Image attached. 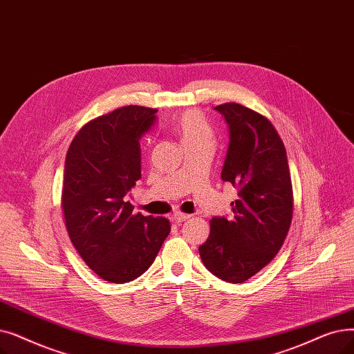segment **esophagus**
Listing matches in <instances>:
<instances>
[{"mask_svg":"<svg viewBox=\"0 0 354 354\" xmlns=\"http://www.w3.org/2000/svg\"><path fill=\"white\" fill-rule=\"evenodd\" d=\"M188 218H191V215L189 214H183V212H175L174 215H172V220L175 221V223H183V221H187Z\"/></svg>","mask_w":354,"mask_h":354,"instance_id":"obj_1","label":"esophagus"}]
</instances>
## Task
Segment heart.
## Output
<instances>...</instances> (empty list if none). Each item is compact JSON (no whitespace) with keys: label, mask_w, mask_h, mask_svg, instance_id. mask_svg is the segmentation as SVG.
Instances as JSON below:
<instances>
[{"label":"heart","mask_w":354,"mask_h":354,"mask_svg":"<svg viewBox=\"0 0 354 354\" xmlns=\"http://www.w3.org/2000/svg\"><path fill=\"white\" fill-rule=\"evenodd\" d=\"M174 130L178 134L182 146L209 142L212 143V129L205 117L195 110L179 114L174 120Z\"/></svg>","instance_id":"b5f03b06"}]
</instances>
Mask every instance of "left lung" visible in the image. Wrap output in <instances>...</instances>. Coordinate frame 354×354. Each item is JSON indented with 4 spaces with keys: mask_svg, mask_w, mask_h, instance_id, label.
<instances>
[{
    "mask_svg": "<svg viewBox=\"0 0 354 354\" xmlns=\"http://www.w3.org/2000/svg\"><path fill=\"white\" fill-rule=\"evenodd\" d=\"M228 126L221 179L237 189L232 217H214L199 245L204 266L230 283L262 270L282 248L292 221L286 150L272 122L236 102L215 106Z\"/></svg>",
    "mask_w": 354,
    "mask_h": 354,
    "instance_id": "8db88e82",
    "label": "left lung"
}]
</instances>
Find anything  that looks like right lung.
Instances as JSON below:
<instances>
[{"instance_id": "right-lung-1", "label": "right lung", "mask_w": 354, "mask_h": 354, "mask_svg": "<svg viewBox=\"0 0 354 354\" xmlns=\"http://www.w3.org/2000/svg\"><path fill=\"white\" fill-rule=\"evenodd\" d=\"M155 109L127 105L85 124L65 160L62 208L68 234L100 278L127 283L156 259L171 224L142 215L126 201L142 178L140 140L156 122Z\"/></svg>"}]
</instances>
